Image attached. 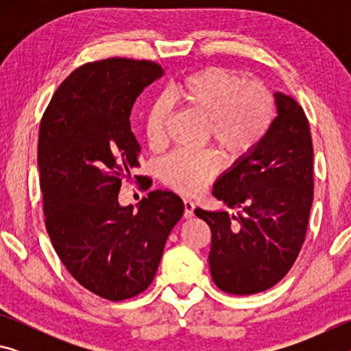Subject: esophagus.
<instances>
[{
	"mask_svg": "<svg viewBox=\"0 0 351 351\" xmlns=\"http://www.w3.org/2000/svg\"><path fill=\"white\" fill-rule=\"evenodd\" d=\"M184 218H192L193 217V209L195 206L190 199H184Z\"/></svg>",
	"mask_w": 351,
	"mask_h": 351,
	"instance_id": "esophagus-1",
	"label": "esophagus"
}]
</instances>
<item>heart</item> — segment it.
<instances>
[{"label":"heart","instance_id":"heart-1","mask_svg":"<svg viewBox=\"0 0 351 351\" xmlns=\"http://www.w3.org/2000/svg\"><path fill=\"white\" fill-rule=\"evenodd\" d=\"M169 102L181 105L206 122L210 141L229 158L252 153L266 138L274 121V100L263 85L246 82L235 71L210 66L189 74L145 111L142 130L150 150H161L165 144ZM218 171L212 153L190 156L171 153L158 165L159 180L165 187L182 195L197 193Z\"/></svg>","mask_w":351,"mask_h":351}]
</instances>
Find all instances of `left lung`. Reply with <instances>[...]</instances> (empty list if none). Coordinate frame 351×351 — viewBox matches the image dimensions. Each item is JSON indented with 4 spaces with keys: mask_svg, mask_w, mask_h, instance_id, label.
Listing matches in <instances>:
<instances>
[{
    "mask_svg": "<svg viewBox=\"0 0 351 351\" xmlns=\"http://www.w3.org/2000/svg\"><path fill=\"white\" fill-rule=\"evenodd\" d=\"M274 97L277 117L266 138L213 184V197L237 213L195 209L212 232L213 282L229 294L274 287L305 241L314 189L310 123L293 97Z\"/></svg>",
    "mask_w": 351,
    "mask_h": 351,
    "instance_id": "left-lung-1",
    "label": "left lung"
}]
</instances>
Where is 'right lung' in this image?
I'll list each match as a JSON object with an SVG mask.
<instances>
[{
    "label": "right lung",
    "mask_w": 351,
    "mask_h": 351,
    "mask_svg": "<svg viewBox=\"0 0 351 351\" xmlns=\"http://www.w3.org/2000/svg\"><path fill=\"white\" fill-rule=\"evenodd\" d=\"M162 74L158 63L132 58L83 64L58 86L40 123V187L52 246L83 288L112 302L148 288L184 213L169 190L148 192L138 210L117 199L122 180L139 165L132 108Z\"/></svg>",
    "instance_id": "obj_1"
}]
</instances>
